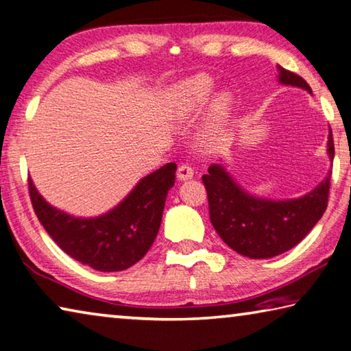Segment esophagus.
I'll return each mask as SVG.
<instances>
[{"mask_svg": "<svg viewBox=\"0 0 351 351\" xmlns=\"http://www.w3.org/2000/svg\"><path fill=\"white\" fill-rule=\"evenodd\" d=\"M176 178L180 181H187V180H192L193 178V169L190 167L189 164H182L180 165V169L176 171Z\"/></svg>", "mask_w": 351, "mask_h": 351, "instance_id": "34e87169", "label": "esophagus"}]
</instances>
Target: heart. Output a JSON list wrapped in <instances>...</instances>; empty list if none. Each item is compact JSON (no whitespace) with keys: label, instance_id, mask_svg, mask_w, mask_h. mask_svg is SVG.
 <instances>
[{"label":"heart","instance_id":"b5f03b06","mask_svg":"<svg viewBox=\"0 0 351 351\" xmlns=\"http://www.w3.org/2000/svg\"><path fill=\"white\" fill-rule=\"evenodd\" d=\"M213 88H215V82L210 75L198 74L182 82L175 91L176 116L181 121H192V119L199 116L210 100L209 117H207V123L199 138L201 147L207 148V150L219 145L223 139L224 127L228 125L229 117L234 110L232 94L223 90L212 97Z\"/></svg>","mask_w":351,"mask_h":351}]
</instances>
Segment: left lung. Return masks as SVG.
Masks as SVG:
<instances>
[{
	"label": "left lung",
	"instance_id": "8db88e82",
	"mask_svg": "<svg viewBox=\"0 0 351 351\" xmlns=\"http://www.w3.org/2000/svg\"><path fill=\"white\" fill-rule=\"evenodd\" d=\"M278 83L302 88L311 94L308 83L291 71L277 66ZM330 161L335 158L331 130L326 142ZM330 178L325 176L311 192L299 198L271 199L249 193L226 170L212 164L203 182L209 198L212 226L235 252L249 258H271L294 247L322 218L328 204Z\"/></svg>",
	"mask_w": 351,
	"mask_h": 351
}]
</instances>
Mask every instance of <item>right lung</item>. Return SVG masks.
Segmentation results:
<instances>
[{
    "instance_id": "right-lung-1",
    "label": "right lung",
    "mask_w": 351,
    "mask_h": 351,
    "mask_svg": "<svg viewBox=\"0 0 351 351\" xmlns=\"http://www.w3.org/2000/svg\"><path fill=\"white\" fill-rule=\"evenodd\" d=\"M176 164L169 162L136 184L111 210L82 218L51 206L29 178L34 210L46 232L74 260L102 272L128 269L156 239Z\"/></svg>"
}]
</instances>
